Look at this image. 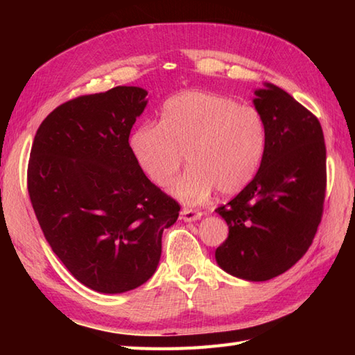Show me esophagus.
<instances>
[{
  "instance_id": "obj_1",
  "label": "esophagus",
  "mask_w": 355,
  "mask_h": 355,
  "mask_svg": "<svg viewBox=\"0 0 355 355\" xmlns=\"http://www.w3.org/2000/svg\"><path fill=\"white\" fill-rule=\"evenodd\" d=\"M182 220L183 221H197V220H200L201 218V212L200 210H197V209H192V207H184L183 210H182Z\"/></svg>"
}]
</instances>
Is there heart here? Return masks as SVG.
I'll use <instances>...</instances> for the list:
<instances>
[{"label": "heart", "instance_id": "obj_1", "mask_svg": "<svg viewBox=\"0 0 355 355\" xmlns=\"http://www.w3.org/2000/svg\"><path fill=\"white\" fill-rule=\"evenodd\" d=\"M130 145L154 184L168 186L186 160L192 168L173 184L184 201H201L214 189L243 191L258 172L267 146V126L253 107L230 97L187 92L164 103L160 125H141Z\"/></svg>", "mask_w": 355, "mask_h": 355}]
</instances>
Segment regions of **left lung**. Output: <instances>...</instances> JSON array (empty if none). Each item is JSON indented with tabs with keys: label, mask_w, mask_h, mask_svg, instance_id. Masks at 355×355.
I'll return each instance as SVG.
<instances>
[{
	"label": "left lung",
	"mask_w": 355,
	"mask_h": 355,
	"mask_svg": "<svg viewBox=\"0 0 355 355\" xmlns=\"http://www.w3.org/2000/svg\"><path fill=\"white\" fill-rule=\"evenodd\" d=\"M267 146L254 178L216 209L229 236L216 248L224 271L262 282L285 273L310 248L327 191V148L313 112L273 84L254 92Z\"/></svg>",
	"instance_id": "8db88e82"
}]
</instances>
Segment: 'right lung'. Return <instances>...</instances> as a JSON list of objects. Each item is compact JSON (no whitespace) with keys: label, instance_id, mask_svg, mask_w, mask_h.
<instances>
[{"label":"right lung","instance_id":"1","mask_svg":"<svg viewBox=\"0 0 355 355\" xmlns=\"http://www.w3.org/2000/svg\"><path fill=\"white\" fill-rule=\"evenodd\" d=\"M146 96L116 87L59 105L30 153L27 189L45 239L80 284L105 294L137 288L155 273L163 230L180 212L130 146Z\"/></svg>","mask_w":355,"mask_h":355}]
</instances>
